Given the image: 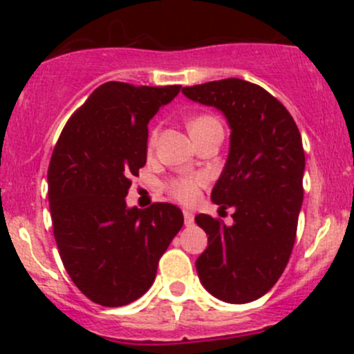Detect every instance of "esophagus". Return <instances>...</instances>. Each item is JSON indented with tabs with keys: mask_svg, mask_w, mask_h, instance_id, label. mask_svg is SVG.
Returning a JSON list of instances; mask_svg holds the SVG:
<instances>
[{
	"mask_svg": "<svg viewBox=\"0 0 354 354\" xmlns=\"http://www.w3.org/2000/svg\"><path fill=\"white\" fill-rule=\"evenodd\" d=\"M183 216H185V224H187V226H192L195 219L194 212H190V210H183Z\"/></svg>",
	"mask_w": 354,
	"mask_h": 354,
	"instance_id": "obj_1",
	"label": "esophagus"
}]
</instances>
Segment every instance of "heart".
Instances as JSON below:
<instances>
[{
	"mask_svg": "<svg viewBox=\"0 0 354 354\" xmlns=\"http://www.w3.org/2000/svg\"><path fill=\"white\" fill-rule=\"evenodd\" d=\"M212 123H219L216 118L212 116H197L190 121V131L197 130V128L205 127V124H212ZM205 176H185V178H176V180L171 181L167 185L169 188L171 195L174 198L181 200L185 203H194L195 200L198 198V192L200 188L205 185Z\"/></svg>",
	"mask_w": 354,
	"mask_h": 354,
	"instance_id": "obj_1",
	"label": "heart"
}]
</instances>
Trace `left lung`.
Listing matches in <instances>:
<instances>
[{"label":"left lung","instance_id":"left-lung-1","mask_svg":"<svg viewBox=\"0 0 354 354\" xmlns=\"http://www.w3.org/2000/svg\"><path fill=\"white\" fill-rule=\"evenodd\" d=\"M181 92L219 109L231 130L230 154L210 198L219 209L234 207L233 224L195 217L207 233V250L195 262L200 283L217 299L250 303L277 283L291 257L303 203L301 135L274 95L241 78Z\"/></svg>","mask_w":354,"mask_h":354}]
</instances>
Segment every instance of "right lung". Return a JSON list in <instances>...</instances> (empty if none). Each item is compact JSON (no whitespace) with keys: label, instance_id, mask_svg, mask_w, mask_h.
I'll list each match as a JSON object with an SVG mask.
<instances>
[{"label":"right lung","instance_id":"obj_1","mask_svg":"<svg viewBox=\"0 0 354 354\" xmlns=\"http://www.w3.org/2000/svg\"><path fill=\"white\" fill-rule=\"evenodd\" d=\"M180 88L106 82L75 111L53 151V233L68 276L97 305L123 306L147 292L183 226L173 203L142 210L124 200L147 162L149 121Z\"/></svg>","mask_w":354,"mask_h":354}]
</instances>
